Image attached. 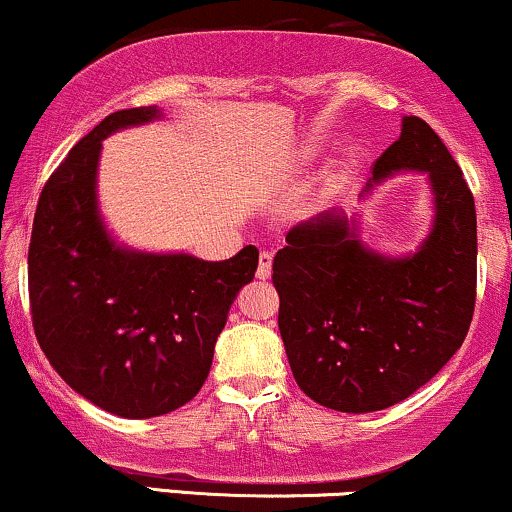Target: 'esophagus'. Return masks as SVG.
I'll list each match as a JSON object with an SVG mask.
<instances>
[{
    "label": "esophagus",
    "mask_w": 512,
    "mask_h": 512,
    "mask_svg": "<svg viewBox=\"0 0 512 512\" xmlns=\"http://www.w3.org/2000/svg\"><path fill=\"white\" fill-rule=\"evenodd\" d=\"M271 262H274V257L269 252H260V262H257V278L260 281H267L271 276Z\"/></svg>",
    "instance_id": "1"
}]
</instances>
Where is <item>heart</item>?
Here are the masks:
<instances>
[{"label": "heart", "instance_id": "b5f03b06", "mask_svg": "<svg viewBox=\"0 0 512 512\" xmlns=\"http://www.w3.org/2000/svg\"><path fill=\"white\" fill-rule=\"evenodd\" d=\"M307 153H312V151H307ZM354 163H357V153L349 151V153L345 155V158H342V170H340V172H345L347 167H352Z\"/></svg>", "mask_w": 512, "mask_h": 512}]
</instances>
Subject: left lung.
<instances>
[{
    "label": "left lung",
    "instance_id": "8db88e82",
    "mask_svg": "<svg viewBox=\"0 0 512 512\" xmlns=\"http://www.w3.org/2000/svg\"><path fill=\"white\" fill-rule=\"evenodd\" d=\"M399 172L428 177L430 234L392 257L361 241L359 217L331 210L293 226L274 257L278 331L300 390L326 409L383 411L442 371L475 312L477 217L461 167L432 127L401 118L364 193Z\"/></svg>",
    "mask_w": 512,
    "mask_h": 512
}]
</instances>
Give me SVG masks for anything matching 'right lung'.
<instances>
[{"instance_id":"obj_1","label":"right lung","mask_w":512,"mask_h":512,"mask_svg":"<svg viewBox=\"0 0 512 512\" xmlns=\"http://www.w3.org/2000/svg\"><path fill=\"white\" fill-rule=\"evenodd\" d=\"M155 106L101 120L44 184L28 250L37 342L77 394L122 418H153L196 397L238 290L260 252L222 262L115 241L99 210L103 139L160 120Z\"/></svg>"}]
</instances>
